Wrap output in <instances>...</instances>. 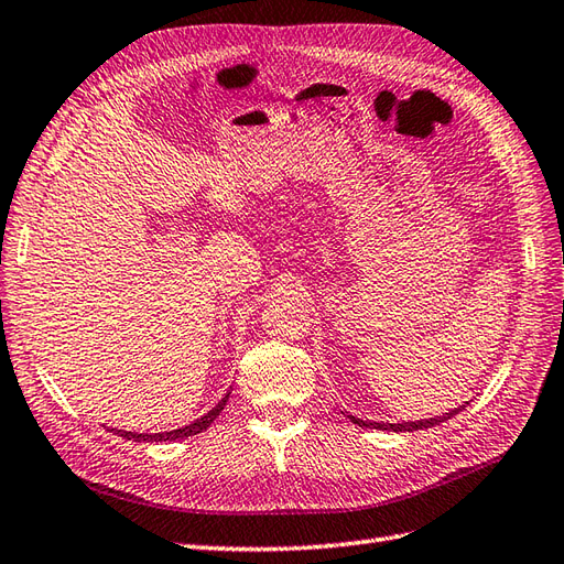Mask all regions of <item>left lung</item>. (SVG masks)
Listing matches in <instances>:
<instances>
[{
    "instance_id": "left-lung-1",
    "label": "left lung",
    "mask_w": 564,
    "mask_h": 564,
    "mask_svg": "<svg viewBox=\"0 0 564 564\" xmlns=\"http://www.w3.org/2000/svg\"><path fill=\"white\" fill-rule=\"evenodd\" d=\"M462 409H464V404H462V406H457V409L447 411V414H443V416H435V419H423V421H402V423H386V421H364V419H356V416H351V414H347V416L351 419V423L361 425V429H376V431H394V433H414V431L431 429V425H441L443 421H447V419H452V416H457Z\"/></svg>"
}]
</instances>
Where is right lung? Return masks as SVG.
<instances>
[{
    "label": "right lung",
    "mask_w": 564,
    "mask_h": 564,
    "mask_svg": "<svg viewBox=\"0 0 564 564\" xmlns=\"http://www.w3.org/2000/svg\"><path fill=\"white\" fill-rule=\"evenodd\" d=\"M227 400H229V392L208 411V414L196 419L194 423L184 425V429H176V431H167V433H131V431H117V429H112V431H115L117 435H121V437H127V441H135V443H167V441L172 443V441H184V437L198 435V433H203L205 429H208V425L219 416V411L225 409Z\"/></svg>",
    "instance_id": "add662e5"
}]
</instances>
